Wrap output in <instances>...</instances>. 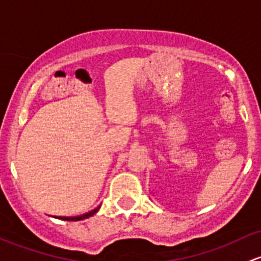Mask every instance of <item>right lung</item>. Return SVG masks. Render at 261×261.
Returning a JSON list of instances; mask_svg holds the SVG:
<instances>
[{
	"mask_svg": "<svg viewBox=\"0 0 261 261\" xmlns=\"http://www.w3.org/2000/svg\"><path fill=\"white\" fill-rule=\"evenodd\" d=\"M99 207H101V206H98V207H97V208L92 210V211H89V212H87V213H83V215H81V216H69V217H67V216H53V217L59 218V220H64V221H81V220H86V218L92 217V216H93L94 213L98 212Z\"/></svg>",
	"mask_w": 261,
	"mask_h": 261,
	"instance_id": "1",
	"label": "right lung"
}]
</instances>
